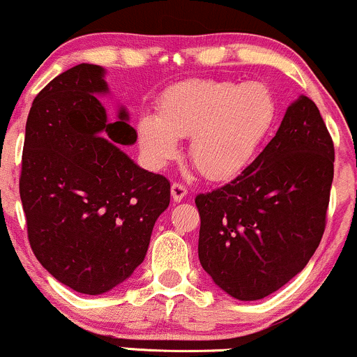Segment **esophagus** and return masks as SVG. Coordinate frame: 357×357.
Returning <instances> with one entry per match:
<instances>
[{
  "instance_id": "1",
  "label": "esophagus",
  "mask_w": 357,
  "mask_h": 357,
  "mask_svg": "<svg viewBox=\"0 0 357 357\" xmlns=\"http://www.w3.org/2000/svg\"><path fill=\"white\" fill-rule=\"evenodd\" d=\"M187 196V187L183 185L182 182H174L172 183V197H174V201H182L183 197Z\"/></svg>"
}]
</instances>
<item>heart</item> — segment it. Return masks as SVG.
Listing matches in <instances>:
<instances>
[{"label":"heart","instance_id":"1","mask_svg":"<svg viewBox=\"0 0 357 357\" xmlns=\"http://www.w3.org/2000/svg\"><path fill=\"white\" fill-rule=\"evenodd\" d=\"M275 94L263 82L196 79L168 87L156 116L137 123L146 160L161 168L178 156V139L190 137L189 156L206 178L229 180L258 154L277 122Z\"/></svg>","mask_w":357,"mask_h":357}]
</instances>
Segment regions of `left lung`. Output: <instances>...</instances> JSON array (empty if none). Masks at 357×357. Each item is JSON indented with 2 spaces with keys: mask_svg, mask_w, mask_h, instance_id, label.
Returning a JSON list of instances; mask_svg holds the SVG:
<instances>
[{
  "mask_svg": "<svg viewBox=\"0 0 357 357\" xmlns=\"http://www.w3.org/2000/svg\"><path fill=\"white\" fill-rule=\"evenodd\" d=\"M333 161L318 106L301 96L238 177L197 194L199 261L220 289L258 301L306 266L325 232Z\"/></svg>",
  "mask_w": 357,
  "mask_h": 357,
  "instance_id": "left-lung-1",
  "label": "left lung"
}]
</instances>
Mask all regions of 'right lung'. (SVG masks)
<instances>
[{
	"label": "right lung",
	"mask_w": 357,
	"mask_h": 357,
	"mask_svg": "<svg viewBox=\"0 0 357 357\" xmlns=\"http://www.w3.org/2000/svg\"><path fill=\"white\" fill-rule=\"evenodd\" d=\"M105 70L80 63L32 102L22 153L20 199L39 263L75 292L98 296L144 261L154 222L170 204V180L142 170L120 146L137 132L113 119L98 94Z\"/></svg>",
	"instance_id": "obj_1"
}]
</instances>
